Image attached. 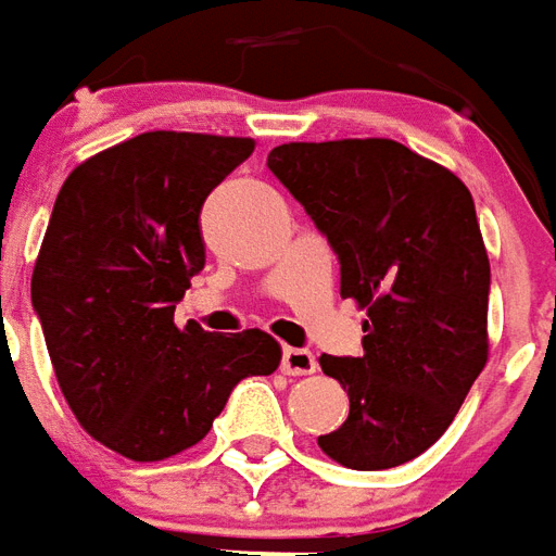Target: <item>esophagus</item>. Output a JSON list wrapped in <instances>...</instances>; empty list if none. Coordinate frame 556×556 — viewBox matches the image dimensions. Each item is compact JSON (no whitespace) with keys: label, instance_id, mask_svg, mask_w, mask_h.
Masks as SVG:
<instances>
[{"label":"esophagus","instance_id":"1","mask_svg":"<svg viewBox=\"0 0 556 556\" xmlns=\"http://www.w3.org/2000/svg\"><path fill=\"white\" fill-rule=\"evenodd\" d=\"M281 368H285V374H290V377H302V374L317 371V359H314V353H311V350L285 348Z\"/></svg>","mask_w":556,"mask_h":556}]
</instances>
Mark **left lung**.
Wrapping results in <instances>:
<instances>
[{
	"mask_svg": "<svg viewBox=\"0 0 556 556\" xmlns=\"http://www.w3.org/2000/svg\"><path fill=\"white\" fill-rule=\"evenodd\" d=\"M269 170L341 260L362 356H320L350 416L320 448L350 470H389L443 437L488 362L491 266L473 197L443 164L386 137L285 143Z\"/></svg>",
	"mask_w": 556,
	"mask_h": 556,
	"instance_id": "1",
	"label": "left lung"
}]
</instances>
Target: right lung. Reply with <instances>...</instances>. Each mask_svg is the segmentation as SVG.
<instances>
[{
  "instance_id": "1",
  "label": "right lung",
  "mask_w": 556,
  "mask_h": 556,
  "mask_svg": "<svg viewBox=\"0 0 556 556\" xmlns=\"http://www.w3.org/2000/svg\"><path fill=\"white\" fill-rule=\"evenodd\" d=\"M251 152V137L146 131L77 164L59 191L33 305L71 413L122 458L197 446L239 380L281 365L263 329L173 323L206 263L200 206Z\"/></svg>"
}]
</instances>
